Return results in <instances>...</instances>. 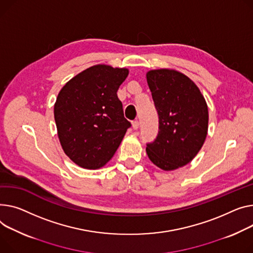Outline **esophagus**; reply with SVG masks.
<instances>
[{
  "instance_id": "obj_1",
  "label": "esophagus",
  "mask_w": 253,
  "mask_h": 253,
  "mask_svg": "<svg viewBox=\"0 0 253 253\" xmlns=\"http://www.w3.org/2000/svg\"><path fill=\"white\" fill-rule=\"evenodd\" d=\"M138 127H139V122H138L137 120H134V121L132 122V128H133L134 130H137Z\"/></svg>"
}]
</instances>
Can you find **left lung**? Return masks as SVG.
<instances>
[{"mask_svg": "<svg viewBox=\"0 0 253 253\" xmlns=\"http://www.w3.org/2000/svg\"><path fill=\"white\" fill-rule=\"evenodd\" d=\"M146 79L159 115L158 135L146 143V154L161 169L175 170L191 162L204 145L209 124L206 99L178 71L151 70Z\"/></svg>", "mask_w": 253, "mask_h": 253, "instance_id": "left-lung-1", "label": "left lung"}]
</instances>
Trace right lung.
<instances>
[{"mask_svg": "<svg viewBox=\"0 0 253 253\" xmlns=\"http://www.w3.org/2000/svg\"><path fill=\"white\" fill-rule=\"evenodd\" d=\"M128 73L125 68L92 66L59 92L54 108L58 136L76 165L91 170L106 165L131 127L117 95Z\"/></svg>", "mask_w": 253, "mask_h": 253, "instance_id": "right-lung-1", "label": "right lung"}]
</instances>
